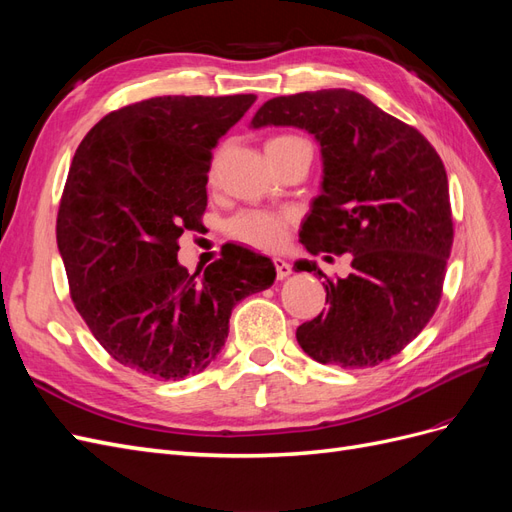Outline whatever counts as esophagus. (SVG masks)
I'll return each mask as SVG.
<instances>
[{"label": "esophagus", "mask_w": 512, "mask_h": 512, "mask_svg": "<svg viewBox=\"0 0 512 512\" xmlns=\"http://www.w3.org/2000/svg\"><path fill=\"white\" fill-rule=\"evenodd\" d=\"M273 265H275V273H277V280H286V277L292 273L290 265L282 258H273Z\"/></svg>", "instance_id": "esophagus-1"}]
</instances>
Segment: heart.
<instances>
[{
    "mask_svg": "<svg viewBox=\"0 0 512 512\" xmlns=\"http://www.w3.org/2000/svg\"><path fill=\"white\" fill-rule=\"evenodd\" d=\"M277 141H294V136H277L271 143ZM228 232L237 241L258 247V250H277L284 243L286 220L273 213L247 211L228 222Z\"/></svg>",
    "mask_w": 512,
    "mask_h": 512,
    "instance_id": "obj_1",
    "label": "heart"
}]
</instances>
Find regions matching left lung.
<instances>
[{
	"mask_svg": "<svg viewBox=\"0 0 512 512\" xmlns=\"http://www.w3.org/2000/svg\"><path fill=\"white\" fill-rule=\"evenodd\" d=\"M299 128L320 145L322 181L299 230L309 254H352V273L327 288L329 307L297 342L324 365L374 367L425 329L453 245L448 179L427 138L350 89L262 104L250 128ZM294 271L324 275L314 260Z\"/></svg>",
	"mask_w": 512,
	"mask_h": 512,
	"instance_id": "1",
	"label": "left lung"
}]
</instances>
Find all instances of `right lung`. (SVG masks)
<instances>
[{
	"instance_id": "right-lung-1",
	"label": "right lung",
	"mask_w": 512,
	"mask_h": 512,
	"mask_svg": "<svg viewBox=\"0 0 512 512\" xmlns=\"http://www.w3.org/2000/svg\"><path fill=\"white\" fill-rule=\"evenodd\" d=\"M256 102L162 96L123 106L74 153L57 215L72 301L115 361L158 380L203 371L241 299L275 282L271 258L232 245L203 275L179 265V237L207 207L211 151Z\"/></svg>"
}]
</instances>
